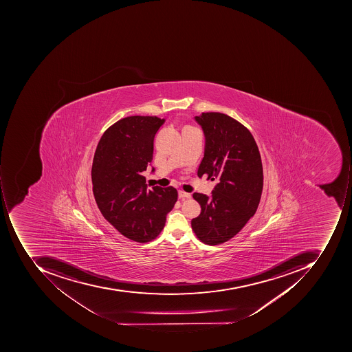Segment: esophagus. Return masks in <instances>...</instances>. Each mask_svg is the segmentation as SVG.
Instances as JSON below:
<instances>
[{"label": "esophagus", "mask_w": 352, "mask_h": 352, "mask_svg": "<svg viewBox=\"0 0 352 352\" xmlns=\"http://www.w3.org/2000/svg\"><path fill=\"white\" fill-rule=\"evenodd\" d=\"M179 199H190L191 195L188 192H185L184 190H179Z\"/></svg>", "instance_id": "34e87169"}]
</instances>
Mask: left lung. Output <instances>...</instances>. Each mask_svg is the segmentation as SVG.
Segmentation results:
<instances>
[{"label": "left lung", "mask_w": 352, "mask_h": 352, "mask_svg": "<svg viewBox=\"0 0 352 352\" xmlns=\"http://www.w3.org/2000/svg\"><path fill=\"white\" fill-rule=\"evenodd\" d=\"M205 136L198 177L218 181L212 195L193 193L201 214L191 220L197 237L209 245L232 239L255 214L263 187L257 144L243 124L219 112L195 116Z\"/></svg>", "instance_id": "1"}]
</instances>
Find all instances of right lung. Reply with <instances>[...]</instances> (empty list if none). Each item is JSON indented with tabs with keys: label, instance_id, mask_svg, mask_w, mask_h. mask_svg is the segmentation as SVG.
Masks as SVG:
<instances>
[{
	"label": "right lung",
	"instance_id": "right-lung-1",
	"mask_svg": "<svg viewBox=\"0 0 352 352\" xmlns=\"http://www.w3.org/2000/svg\"><path fill=\"white\" fill-rule=\"evenodd\" d=\"M164 122L138 115L118 120L101 136L93 160V193L99 210L122 236L140 243L159 236L177 200V189H149L143 175Z\"/></svg>",
	"mask_w": 352,
	"mask_h": 352
}]
</instances>
